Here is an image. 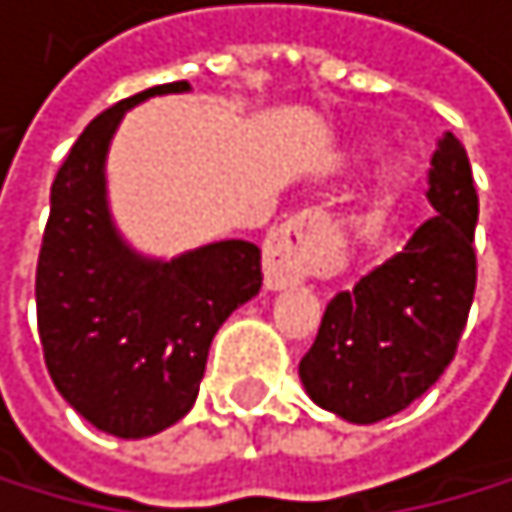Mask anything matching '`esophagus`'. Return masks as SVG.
Segmentation results:
<instances>
[{
	"label": "esophagus",
	"instance_id": "esophagus-1",
	"mask_svg": "<svg viewBox=\"0 0 512 512\" xmlns=\"http://www.w3.org/2000/svg\"><path fill=\"white\" fill-rule=\"evenodd\" d=\"M325 228L328 218L319 209H303L272 228L262 247L265 287L284 290L316 275L325 265Z\"/></svg>",
	"mask_w": 512,
	"mask_h": 512
}]
</instances>
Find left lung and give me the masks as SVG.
I'll return each instance as SVG.
<instances>
[{
    "mask_svg": "<svg viewBox=\"0 0 512 512\" xmlns=\"http://www.w3.org/2000/svg\"><path fill=\"white\" fill-rule=\"evenodd\" d=\"M425 196L435 215L325 306L316 344L300 359L306 394L356 425L388 419L432 388L469 319L479 193L454 134L438 140Z\"/></svg>",
    "mask_w": 512,
    "mask_h": 512,
    "instance_id": "1",
    "label": "left lung"
}]
</instances>
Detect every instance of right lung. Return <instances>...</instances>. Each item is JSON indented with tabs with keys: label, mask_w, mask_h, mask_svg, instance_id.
I'll use <instances>...</instances> for the list:
<instances>
[{
	"label": "right lung",
	"mask_w": 512,
	"mask_h": 512,
	"mask_svg": "<svg viewBox=\"0 0 512 512\" xmlns=\"http://www.w3.org/2000/svg\"><path fill=\"white\" fill-rule=\"evenodd\" d=\"M187 80L149 87L96 115L58 168L37 262L46 369L74 410L115 438H149L190 413L215 331L262 287L250 240L146 259L121 240L106 200V153L127 109Z\"/></svg>",
	"instance_id": "add662e5"
}]
</instances>
